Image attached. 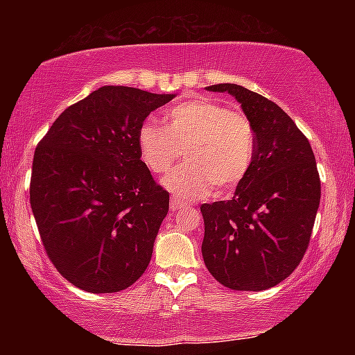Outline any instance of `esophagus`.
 <instances>
[{
  "instance_id": "1",
  "label": "esophagus",
  "mask_w": 355,
  "mask_h": 355,
  "mask_svg": "<svg viewBox=\"0 0 355 355\" xmlns=\"http://www.w3.org/2000/svg\"><path fill=\"white\" fill-rule=\"evenodd\" d=\"M189 205L184 200H181V198L178 197H171V210L173 211H178V210H182V208H187Z\"/></svg>"
}]
</instances>
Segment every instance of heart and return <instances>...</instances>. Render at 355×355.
<instances>
[{
	"label": "heart",
	"instance_id": "obj_1",
	"mask_svg": "<svg viewBox=\"0 0 355 355\" xmlns=\"http://www.w3.org/2000/svg\"><path fill=\"white\" fill-rule=\"evenodd\" d=\"M164 128L148 119L139 128V157L150 171L166 173L181 155L187 162L163 179L174 196L197 198L215 187L226 196L249 174L255 158L250 119L215 100L197 96L164 113Z\"/></svg>",
	"mask_w": 355,
	"mask_h": 355
}]
</instances>
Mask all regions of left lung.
<instances>
[{
	"mask_svg": "<svg viewBox=\"0 0 355 355\" xmlns=\"http://www.w3.org/2000/svg\"><path fill=\"white\" fill-rule=\"evenodd\" d=\"M241 103L255 130V158L231 200L200 207L202 255L218 283L265 291L297 268L320 205V176L307 137L278 105L236 84L207 87Z\"/></svg>",
	"mask_w": 355,
	"mask_h": 355,
	"instance_id": "8db88e82",
	"label": "left lung"
}]
</instances>
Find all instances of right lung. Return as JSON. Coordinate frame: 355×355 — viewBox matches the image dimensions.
Listing matches in <instances>:
<instances>
[{
  "instance_id": "right-lung-1",
  "label": "right lung",
  "mask_w": 355,
  "mask_h": 355,
  "mask_svg": "<svg viewBox=\"0 0 355 355\" xmlns=\"http://www.w3.org/2000/svg\"><path fill=\"white\" fill-rule=\"evenodd\" d=\"M176 95L105 85L58 116L33 155L31 205L56 270L87 293H118L152 259L169 208L137 148L153 110Z\"/></svg>"
}]
</instances>
